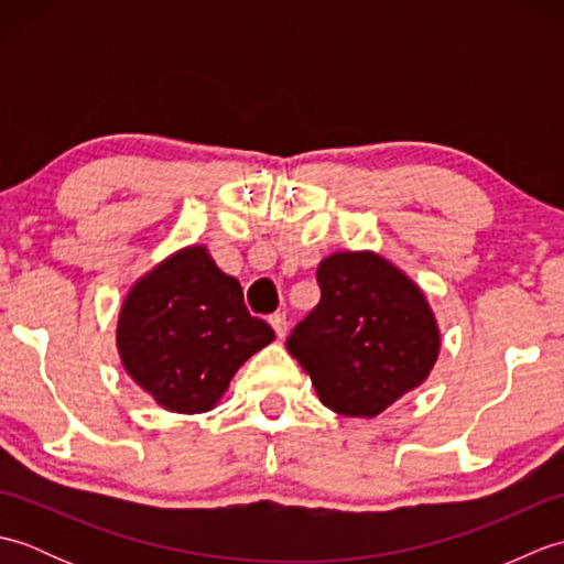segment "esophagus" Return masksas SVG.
<instances>
[{
  "label": "esophagus",
  "instance_id": "esophagus-1",
  "mask_svg": "<svg viewBox=\"0 0 564 564\" xmlns=\"http://www.w3.org/2000/svg\"><path fill=\"white\" fill-rule=\"evenodd\" d=\"M269 322H271V327L275 332V337L283 339L285 332H289V317H285L283 313H275V315L269 317Z\"/></svg>",
  "mask_w": 564,
  "mask_h": 564
}]
</instances>
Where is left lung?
<instances>
[{
  "label": "left lung",
  "instance_id": "left-lung-1",
  "mask_svg": "<svg viewBox=\"0 0 564 564\" xmlns=\"http://www.w3.org/2000/svg\"><path fill=\"white\" fill-rule=\"evenodd\" d=\"M319 303L293 327L291 356L319 400L344 416H376L426 380L441 349L422 291L370 251L319 263Z\"/></svg>",
  "mask_w": 564,
  "mask_h": 564
}]
</instances>
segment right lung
<instances>
[{
	"label": "right lung",
	"instance_id": "1",
	"mask_svg": "<svg viewBox=\"0 0 564 564\" xmlns=\"http://www.w3.org/2000/svg\"><path fill=\"white\" fill-rule=\"evenodd\" d=\"M273 337L267 322L249 315L239 281L206 249L188 247L133 285L116 341L130 378L164 410L198 414Z\"/></svg>",
	"mask_w": 564,
	"mask_h": 564
}]
</instances>
